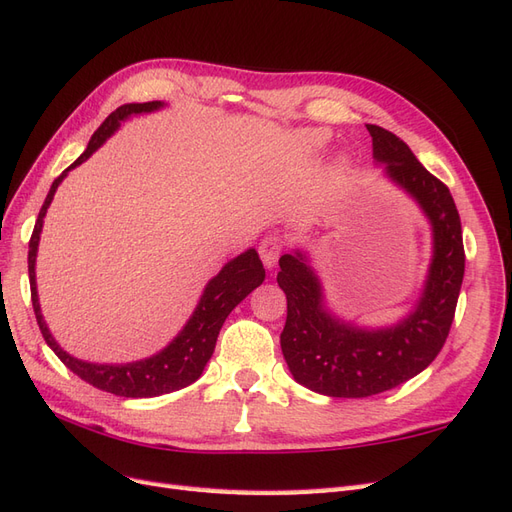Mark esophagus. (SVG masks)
Wrapping results in <instances>:
<instances>
[{"mask_svg": "<svg viewBox=\"0 0 512 512\" xmlns=\"http://www.w3.org/2000/svg\"><path fill=\"white\" fill-rule=\"evenodd\" d=\"M281 251H283V240L279 238V235H268V238L261 240L259 255H261V261H264L266 268L277 266V259H279Z\"/></svg>", "mask_w": 512, "mask_h": 512, "instance_id": "1", "label": "esophagus"}]
</instances>
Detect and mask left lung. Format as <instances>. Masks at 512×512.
I'll return each mask as SVG.
<instances>
[{
	"label": "left lung",
	"instance_id": "8db88e82",
	"mask_svg": "<svg viewBox=\"0 0 512 512\" xmlns=\"http://www.w3.org/2000/svg\"><path fill=\"white\" fill-rule=\"evenodd\" d=\"M374 160L409 192L432 227V261L422 298L389 329H359L324 309L322 287L307 255L279 259V287L287 298L281 350L296 383L333 398H368L417 376L435 361L448 339L465 274L458 209L443 181L417 162L409 144L368 125Z\"/></svg>",
	"mask_w": 512,
	"mask_h": 512
}]
</instances>
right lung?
Returning <instances> with one entry per match:
<instances>
[{
	"label": "right lung",
	"instance_id": "1",
	"mask_svg": "<svg viewBox=\"0 0 512 512\" xmlns=\"http://www.w3.org/2000/svg\"><path fill=\"white\" fill-rule=\"evenodd\" d=\"M164 106L162 101H147V103H125V106L116 108L101 127L90 138L86 151L77 157V160L64 170V173L51 183L47 199L38 212L36 225L30 238V251H28V272H30V290H32V307L36 313L38 329H41L47 346L56 352L58 359L67 365V368L82 378V381L90 383L93 387L114 393V396L123 398H153L162 396V393H170L188 387L194 383L205 370L209 357L214 355L218 333L225 324L229 313L240 305L242 300L251 294L257 285L264 283L266 270L261 266V259L255 248H248L246 253L231 259L225 264L216 277L207 283L205 292L196 305L192 318L183 326V331L170 342L164 350L157 355L134 361V363H121V365H103V363H88L82 359L71 357L67 350H62L54 335L49 333L47 324L43 320L41 305H38V292H36V251L38 240H41L43 218L47 214V207L54 199V194L60 186V181L67 177L71 168L80 166L84 160H88L90 153L97 151L103 142H106L116 129H119L121 121H125L131 114L153 112Z\"/></svg>",
	"mask_w": 512,
	"mask_h": 512
}]
</instances>
